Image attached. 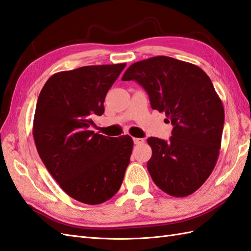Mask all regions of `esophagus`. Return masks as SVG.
I'll use <instances>...</instances> for the list:
<instances>
[{
  "label": "esophagus",
  "mask_w": 251,
  "mask_h": 251,
  "mask_svg": "<svg viewBox=\"0 0 251 251\" xmlns=\"http://www.w3.org/2000/svg\"><path fill=\"white\" fill-rule=\"evenodd\" d=\"M143 142H145V140L141 139V138H134V143H135V145H137V146L142 145Z\"/></svg>",
  "instance_id": "esophagus-1"
}]
</instances>
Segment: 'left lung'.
Instances as JSON below:
<instances>
[{
	"label": "left lung",
	"mask_w": 251,
	"mask_h": 251,
	"mask_svg": "<svg viewBox=\"0 0 251 251\" xmlns=\"http://www.w3.org/2000/svg\"><path fill=\"white\" fill-rule=\"evenodd\" d=\"M122 81L146 89L153 110L174 126L169 141L150 137L147 167L159 189L184 197L200 189L214 170L225 124V109L209 76L200 67L156 56L127 69Z\"/></svg>",
	"instance_id": "left-lung-1"
}]
</instances>
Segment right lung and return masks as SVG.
I'll use <instances>...</instances> for the list:
<instances>
[{
	"label": "right lung",
	"mask_w": 251,
	"mask_h": 251,
	"mask_svg": "<svg viewBox=\"0 0 251 251\" xmlns=\"http://www.w3.org/2000/svg\"><path fill=\"white\" fill-rule=\"evenodd\" d=\"M126 63L86 66L51 75L37 99L33 137L45 167L66 193L98 205L120 190L134 147L128 135L89 130Z\"/></svg>",
	"instance_id": "obj_1"
}]
</instances>
